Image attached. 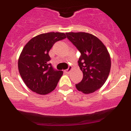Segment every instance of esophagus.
<instances>
[{
    "mask_svg": "<svg viewBox=\"0 0 131 131\" xmlns=\"http://www.w3.org/2000/svg\"><path fill=\"white\" fill-rule=\"evenodd\" d=\"M72 70V67L70 66V67H68V69H67L65 71H64V72H66V73H69Z\"/></svg>",
    "mask_w": 131,
    "mask_h": 131,
    "instance_id": "34e87169",
    "label": "esophagus"
}]
</instances>
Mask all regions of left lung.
Instances as JSON below:
<instances>
[{"mask_svg": "<svg viewBox=\"0 0 131 131\" xmlns=\"http://www.w3.org/2000/svg\"><path fill=\"white\" fill-rule=\"evenodd\" d=\"M67 38L80 52L78 63L83 79L75 86L78 91L90 94L100 89L109 75L111 58L106 47L97 37L89 33H66Z\"/></svg>", "mask_w": 131, "mask_h": 131, "instance_id": "obj_1", "label": "left lung"}]
</instances>
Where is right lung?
Returning a JSON list of instances; mask_svg holds the SVG:
<instances>
[{
    "instance_id": "add662e5",
    "label": "right lung",
    "mask_w": 131,
    "mask_h": 131,
    "mask_svg": "<svg viewBox=\"0 0 131 131\" xmlns=\"http://www.w3.org/2000/svg\"><path fill=\"white\" fill-rule=\"evenodd\" d=\"M66 37L64 33L40 34L23 47L18 59V70L25 84L33 92L45 95L56 88L63 72L54 70L49 63V52L55 42Z\"/></svg>"
}]
</instances>
